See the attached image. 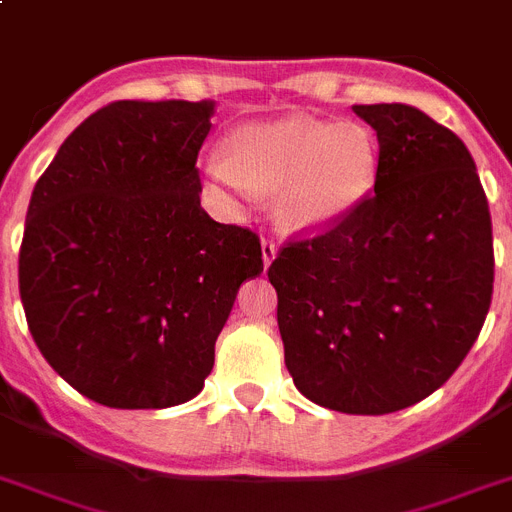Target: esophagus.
<instances>
[{
	"mask_svg": "<svg viewBox=\"0 0 512 512\" xmlns=\"http://www.w3.org/2000/svg\"><path fill=\"white\" fill-rule=\"evenodd\" d=\"M275 255H278V244L268 242V239H265V242H262V265L268 268L270 262L275 260Z\"/></svg>",
	"mask_w": 512,
	"mask_h": 512,
	"instance_id": "esophagus-1",
	"label": "esophagus"
}]
</instances>
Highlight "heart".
I'll list each match as a JSON object with an SVG mask.
<instances>
[{"label":"heart","instance_id":"obj_1","mask_svg":"<svg viewBox=\"0 0 512 512\" xmlns=\"http://www.w3.org/2000/svg\"><path fill=\"white\" fill-rule=\"evenodd\" d=\"M379 164V141L363 123L291 115L237 128L229 154H211L203 172L237 195H275L283 229L319 231L366 201Z\"/></svg>","mask_w":512,"mask_h":512}]
</instances>
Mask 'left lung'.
Wrapping results in <instances>:
<instances>
[{
    "label": "left lung",
    "instance_id": "left-lung-1",
    "mask_svg": "<svg viewBox=\"0 0 512 512\" xmlns=\"http://www.w3.org/2000/svg\"><path fill=\"white\" fill-rule=\"evenodd\" d=\"M376 131L379 177L319 237L268 270L296 389L345 415H386L441 389L490 311L487 195L464 141L402 102L353 105Z\"/></svg>",
    "mask_w": 512,
    "mask_h": 512
}]
</instances>
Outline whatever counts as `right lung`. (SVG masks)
Returning <instances> with one entry per match:
<instances>
[{"label":"right lung","mask_w":512,"mask_h":512,"mask_svg":"<svg viewBox=\"0 0 512 512\" xmlns=\"http://www.w3.org/2000/svg\"><path fill=\"white\" fill-rule=\"evenodd\" d=\"M216 102L121 100L92 113L35 182L20 247L30 335L79 394L115 410L188 402L213 368L260 239L201 208Z\"/></svg>","instance_id":"1"}]
</instances>
